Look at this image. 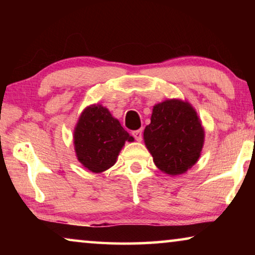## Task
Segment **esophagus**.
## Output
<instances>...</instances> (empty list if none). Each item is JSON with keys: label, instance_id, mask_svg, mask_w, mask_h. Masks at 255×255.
I'll use <instances>...</instances> for the list:
<instances>
[{"label": "esophagus", "instance_id": "obj_1", "mask_svg": "<svg viewBox=\"0 0 255 255\" xmlns=\"http://www.w3.org/2000/svg\"><path fill=\"white\" fill-rule=\"evenodd\" d=\"M131 133H132V135H133V137H134L135 140H137V141H141V139H142V130H141V128H140V130L132 131Z\"/></svg>", "mask_w": 255, "mask_h": 255}]
</instances>
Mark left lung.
I'll return each mask as SVG.
<instances>
[{
    "label": "left lung",
    "mask_w": 255,
    "mask_h": 255,
    "mask_svg": "<svg viewBox=\"0 0 255 255\" xmlns=\"http://www.w3.org/2000/svg\"><path fill=\"white\" fill-rule=\"evenodd\" d=\"M144 141L161 172L186 173L197 162L204 144V128L193 107L186 101L166 100L153 107Z\"/></svg>",
    "instance_id": "8db88e82"
}]
</instances>
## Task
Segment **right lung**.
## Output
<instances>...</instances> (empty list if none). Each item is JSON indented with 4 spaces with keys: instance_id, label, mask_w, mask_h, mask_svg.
<instances>
[{
    "instance_id": "add662e5",
    "label": "right lung",
    "mask_w": 255,
    "mask_h": 255,
    "mask_svg": "<svg viewBox=\"0 0 255 255\" xmlns=\"http://www.w3.org/2000/svg\"><path fill=\"white\" fill-rule=\"evenodd\" d=\"M110 111L94 104L86 108L74 130L78 160L93 173H102L115 165L125 141H133Z\"/></svg>"
}]
</instances>
